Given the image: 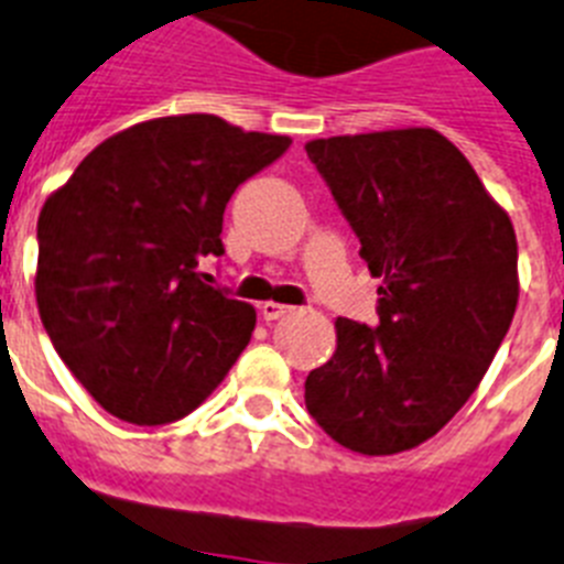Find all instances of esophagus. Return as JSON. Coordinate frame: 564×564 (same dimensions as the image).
<instances>
[{
  "instance_id": "1",
  "label": "esophagus",
  "mask_w": 564,
  "mask_h": 564,
  "mask_svg": "<svg viewBox=\"0 0 564 564\" xmlns=\"http://www.w3.org/2000/svg\"><path fill=\"white\" fill-rule=\"evenodd\" d=\"M291 305H279V302H262V305H259V314H262L264 323H273V319L291 314Z\"/></svg>"
}]
</instances>
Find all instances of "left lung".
<instances>
[{
  "label": "left lung",
  "mask_w": 564,
  "mask_h": 564,
  "mask_svg": "<svg viewBox=\"0 0 564 564\" xmlns=\"http://www.w3.org/2000/svg\"><path fill=\"white\" fill-rule=\"evenodd\" d=\"M305 152L380 279V323L337 316L305 406L351 453H406L453 421L513 323V221L430 126L316 138Z\"/></svg>",
  "instance_id": "1"
}]
</instances>
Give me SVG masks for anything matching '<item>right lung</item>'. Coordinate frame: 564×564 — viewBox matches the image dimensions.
Wrapping results in <instances>:
<instances>
[{
  "label": "right lung",
  "instance_id": "right-lung-1",
  "mask_svg": "<svg viewBox=\"0 0 564 564\" xmlns=\"http://www.w3.org/2000/svg\"><path fill=\"white\" fill-rule=\"evenodd\" d=\"M288 147V134L245 132L216 115L143 120L91 149L45 198L36 308L109 415L178 421L239 360L256 308L209 288L198 262L225 253L236 187Z\"/></svg>",
  "mask_w": 564,
  "mask_h": 564
}]
</instances>
